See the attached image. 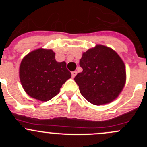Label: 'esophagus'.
Instances as JSON below:
<instances>
[{
    "label": "esophagus",
    "mask_w": 147,
    "mask_h": 147,
    "mask_svg": "<svg viewBox=\"0 0 147 147\" xmlns=\"http://www.w3.org/2000/svg\"><path fill=\"white\" fill-rule=\"evenodd\" d=\"M77 73H78V72H77V71H74V72H72V78H75V77L76 76Z\"/></svg>",
    "instance_id": "34e87169"
}]
</instances>
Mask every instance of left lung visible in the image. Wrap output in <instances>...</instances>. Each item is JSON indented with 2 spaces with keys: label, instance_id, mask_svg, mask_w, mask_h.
Here are the masks:
<instances>
[{
  "label": "left lung",
  "instance_id": "obj_1",
  "mask_svg": "<svg viewBox=\"0 0 147 147\" xmlns=\"http://www.w3.org/2000/svg\"><path fill=\"white\" fill-rule=\"evenodd\" d=\"M82 72L75 76L81 94L90 103L102 105L117 98L126 83V67L113 49L96 45L82 53Z\"/></svg>",
  "mask_w": 147,
  "mask_h": 147
}]
</instances>
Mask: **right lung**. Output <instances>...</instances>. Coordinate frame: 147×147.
Wrapping results in <instances>:
<instances>
[{
  "label": "right lung",
  "instance_id": "1",
  "mask_svg": "<svg viewBox=\"0 0 147 147\" xmlns=\"http://www.w3.org/2000/svg\"><path fill=\"white\" fill-rule=\"evenodd\" d=\"M25 92L34 99L47 102L57 95L63 84L71 78L66 63H58L50 49L38 48L26 55L19 68Z\"/></svg>",
  "mask_w": 147,
  "mask_h": 147
}]
</instances>
